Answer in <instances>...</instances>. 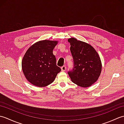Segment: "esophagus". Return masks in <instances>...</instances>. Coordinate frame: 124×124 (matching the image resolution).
I'll return each mask as SVG.
<instances>
[{"mask_svg":"<svg viewBox=\"0 0 124 124\" xmlns=\"http://www.w3.org/2000/svg\"><path fill=\"white\" fill-rule=\"evenodd\" d=\"M65 70H66V67H65V65H63V66H62L61 67V70L62 71H65Z\"/></svg>","mask_w":124,"mask_h":124,"instance_id":"obj_1","label":"esophagus"}]
</instances>
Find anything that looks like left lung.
Instances as JSON below:
<instances>
[{
	"mask_svg": "<svg viewBox=\"0 0 124 124\" xmlns=\"http://www.w3.org/2000/svg\"><path fill=\"white\" fill-rule=\"evenodd\" d=\"M73 59V68L68 71L72 81L83 87H88L99 78L102 64L99 55L93 47L74 38L68 39Z\"/></svg>",
	"mask_w": 124,
	"mask_h": 124,
	"instance_id": "left-lung-1",
	"label": "left lung"
}]
</instances>
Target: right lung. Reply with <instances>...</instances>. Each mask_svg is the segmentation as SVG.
<instances>
[{"instance_id": "add662e5", "label": "right lung", "mask_w": 124, "mask_h": 124, "mask_svg": "<svg viewBox=\"0 0 124 124\" xmlns=\"http://www.w3.org/2000/svg\"><path fill=\"white\" fill-rule=\"evenodd\" d=\"M57 41L42 40L32 45L25 53L22 62L27 79L35 86L45 87L53 83L61 69L57 66L53 50Z\"/></svg>"}]
</instances>
